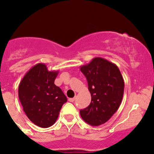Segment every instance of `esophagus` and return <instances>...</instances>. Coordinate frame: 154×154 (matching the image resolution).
<instances>
[{
  "label": "esophagus",
  "mask_w": 154,
  "mask_h": 154,
  "mask_svg": "<svg viewBox=\"0 0 154 154\" xmlns=\"http://www.w3.org/2000/svg\"><path fill=\"white\" fill-rule=\"evenodd\" d=\"M69 101L71 102V103H72V102L75 101V98H69Z\"/></svg>",
  "instance_id": "esophagus-1"
}]
</instances>
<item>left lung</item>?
Here are the masks:
<instances>
[{
	"instance_id": "left-lung-1",
	"label": "left lung",
	"mask_w": 154,
	"mask_h": 154,
	"mask_svg": "<svg viewBox=\"0 0 154 154\" xmlns=\"http://www.w3.org/2000/svg\"><path fill=\"white\" fill-rule=\"evenodd\" d=\"M86 78L91 103L80 110L85 123L92 126L102 125L119 109L124 92V80L117 65L103 58H94L80 67Z\"/></svg>"
}]
</instances>
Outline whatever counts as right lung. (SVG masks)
I'll return each mask as SVG.
<instances>
[{"label":"right lung","instance_id":"obj_1","mask_svg":"<svg viewBox=\"0 0 154 154\" xmlns=\"http://www.w3.org/2000/svg\"><path fill=\"white\" fill-rule=\"evenodd\" d=\"M58 71H48L44 63L31 68L21 79L18 97L28 119L37 126L48 128L58 117L67 98L55 79Z\"/></svg>","mask_w":154,"mask_h":154}]
</instances>
